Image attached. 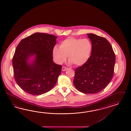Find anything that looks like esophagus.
<instances>
[{
  "label": "esophagus",
  "instance_id": "esophagus-1",
  "mask_svg": "<svg viewBox=\"0 0 131 131\" xmlns=\"http://www.w3.org/2000/svg\"><path fill=\"white\" fill-rule=\"evenodd\" d=\"M67 69V68L65 67H62V71H66Z\"/></svg>",
  "mask_w": 131,
  "mask_h": 131
}]
</instances>
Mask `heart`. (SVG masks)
Segmentation results:
<instances>
[{"mask_svg":"<svg viewBox=\"0 0 131 131\" xmlns=\"http://www.w3.org/2000/svg\"><path fill=\"white\" fill-rule=\"evenodd\" d=\"M92 50V43L88 39L70 37L62 41L60 47L54 46L52 53L57 63H63L68 56L69 63L79 66L88 61Z\"/></svg>","mask_w":131,"mask_h":131,"instance_id":"obj_1","label":"heart"}]
</instances>
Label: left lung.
Masks as SVG:
<instances>
[{"instance_id": "8db88e82", "label": "left lung", "mask_w": 131, "mask_h": 131, "mask_svg": "<svg viewBox=\"0 0 131 131\" xmlns=\"http://www.w3.org/2000/svg\"><path fill=\"white\" fill-rule=\"evenodd\" d=\"M87 34L92 43V52L88 61L75 70L73 84L80 92L92 94L100 92L111 81L115 55L105 38L92 33Z\"/></svg>"}]
</instances>
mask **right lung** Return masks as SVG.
I'll use <instances>...</instances> for the list:
<instances>
[{"instance_id":"add662e5","label":"right lung","mask_w":131,"mask_h":131,"mask_svg":"<svg viewBox=\"0 0 131 131\" xmlns=\"http://www.w3.org/2000/svg\"><path fill=\"white\" fill-rule=\"evenodd\" d=\"M57 37L35 33L23 39L16 48L12 64L15 81L24 92L39 95L51 90L62 66L53 61Z\"/></svg>"}]
</instances>
